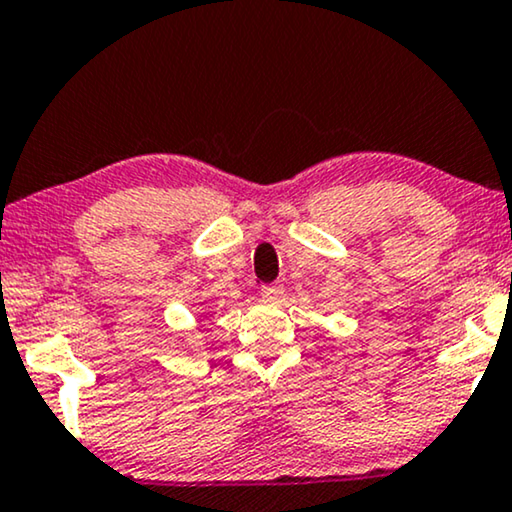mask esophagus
<instances>
[{
    "mask_svg": "<svg viewBox=\"0 0 512 512\" xmlns=\"http://www.w3.org/2000/svg\"><path fill=\"white\" fill-rule=\"evenodd\" d=\"M261 296L265 298V301H280V298L284 296V287L282 284H265V287L261 289Z\"/></svg>",
    "mask_w": 512,
    "mask_h": 512,
    "instance_id": "obj_1",
    "label": "esophagus"
}]
</instances>
